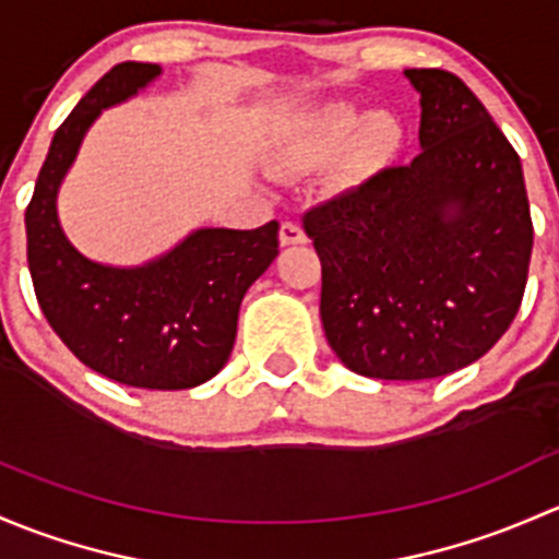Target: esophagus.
<instances>
[{"label": "esophagus", "instance_id": "esophagus-1", "mask_svg": "<svg viewBox=\"0 0 559 559\" xmlns=\"http://www.w3.org/2000/svg\"><path fill=\"white\" fill-rule=\"evenodd\" d=\"M307 241V234H304V228L298 226V223L293 221H285L280 226V245L287 247V245H304Z\"/></svg>", "mask_w": 559, "mask_h": 559}]
</instances>
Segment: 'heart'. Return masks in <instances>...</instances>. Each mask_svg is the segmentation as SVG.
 Returning a JSON list of instances; mask_svg holds the SVG:
<instances>
[{"label":"heart","mask_w":559,"mask_h":559,"mask_svg":"<svg viewBox=\"0 0 559 559\" xmlns=\"http://www.w3.org/2000/svg\"><path fill=\"white\" fill-rule=\"evenodd\" d=\"M404 151V126L393 112L360 115L333 102L309 115L285 140L280 164L285 169H318L338 155V171L358 182L388 169Z\"/></svg>","instance_id":"heart-1"}]
</instances>
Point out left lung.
I'll use <instances>...</instances> for the list:
<instances>
[{
	"mask_svg": "<svg viewBox=\"0 0 559 559\" xmlns=\"http://www.w3.org/2000/svg\"><path fill=\"white\" fill-rule=\"evenodd\" d=\"M406 78L423 153L304 212V231L338 360L414 382L474 364L503 336L525 296L533 221L520 155L474 91L444 69Z\"/></svg>",
	"mask_w": 559,
	"mask_h": 559,
	"instance_id": "obj_1",
	"label": "left lung"
}]
</instances>
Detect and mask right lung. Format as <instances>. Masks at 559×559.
<instances>
[{
    "label": "right lung",
    "mask_w": 559,
    "mask_h": 559,
    "mask_svg": "<svg viewBox=\"0 0 559 559\" xmlns=\"http://www.w3.org/2000/svg\"><path fill=\"white\" fill-rule=\"evenodd\" d=\"M158 74L140 61L112 67L59 126L26 206V258L45 320L80 364L129 388L188 390L226 366L241 298L280 252V223L199 228L145 266L115 269L80 255L56 215L88 126Z\"/></svg>",
    "instance_id": "obj_1"
}]
</instances>
